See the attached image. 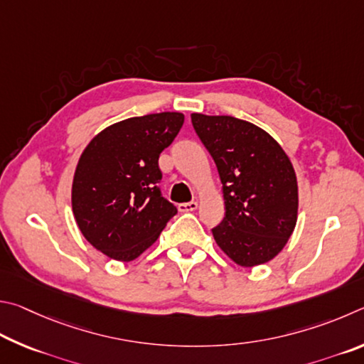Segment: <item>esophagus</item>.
Instances as JSON below:
<instances>
[{"instance_id":"esophagus-1","label":"esophagus","mask_w":364,"mask_h":364,"mask_svg":"<svg viewBox=\"0 0 364 364\" xmlns=\"http://www.w3.org/2000/svg\"><path fill=\"white\" fill-rule=\"evenodd\" d=\"M195 209H198V203L196 201H190V203H181L178 205V211L181 213H192Z\"/></svg>"}]
</instances>
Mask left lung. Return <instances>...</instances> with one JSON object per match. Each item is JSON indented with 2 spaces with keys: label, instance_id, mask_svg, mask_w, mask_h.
Returning a JSON list of instances; mask_svg holds the SVG:
<instances>
[{
  "label": "left lung",
  "instance_id": "obj_1",
  "mask_svg": "<svg viewBox=\"0 0 364 364\" xmlns=\"http://www.w3.org/2000/svg\"><path fill=\"white\" fill-rule=\"evenodd\" d=\"M196 134L218 166L225 218L218 246L240 267L277 257L294 232L299 188L294 166L262 127L227 114L192 113Z\"/></svg>",
  "mask_w": 364,
  "mask_h": 364
}]
</instances>
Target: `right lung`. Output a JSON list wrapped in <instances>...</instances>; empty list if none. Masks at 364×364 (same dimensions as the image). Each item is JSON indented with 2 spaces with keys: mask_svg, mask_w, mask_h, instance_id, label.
<instances>
[{
  "mask_svg": "<svg viewBox=\"0 0 364 364\" xmlns=\"http://www.w3.org/2000/svg\"><path fill=\"white\" fill-rule=\"evenodd\" d=\"M183 118L161 112L118 121L82 150L72 183L73 215L82 237L107 257L137 259L177 214L156 187L158 158Z\"/></svg>",
  "mask_w": 364,
  "mask_h": 364,
  "instance_id": "right-lung-1",
  "label": "right lung"
}]
</instances>
